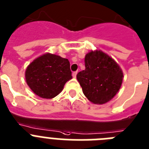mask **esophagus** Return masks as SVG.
I'll use <instances>...</instances> for the list:
<instances>
[{
	"instance_id": "1",
	"label": "esophagus",
	"mask_w": 149,
	"mask_h": 149,
	"mask_svg": "<svg viewBox=\"0 0 149 149\" xmlns=\"http://www.w3.org/2000/svg\"><path fill=\"white\" fill-rule=\"evenodd\" d=\"M77 74V71H75V72H72V77H73V78H76Z\"/></svg>"
}]
</instances>
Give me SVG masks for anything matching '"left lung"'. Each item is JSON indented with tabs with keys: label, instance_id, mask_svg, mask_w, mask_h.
Returning <instances> with one entry per match:
<instances>
[{
	"label": "left lung",
	"instance_id": "obj_1",
	"mask_svg": "<svg viewBox=\"0 0 149 149\" xmlns=\"http://www.w3.org/2000/svg\"><path fill=\"white\" fill-rule=\"evenodd\" d=\"M85 67L77 78L86 98L97 104L109 102L119 91L123 81L119 65L105 53L96 51L86 54Z\"/></svg>",
	"mask_w": 149,
	"mask_h": 149
}]
</instances>
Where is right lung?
Instances as JSON below:
<instances>
[{
    "label": "right lung",
    "mask_w": 149,
    "mask_h": 149,
    "mask_svg": "<svg viewBox=\"0 0 149 149\" xmlns=\"http://www.w3.org/2000/svg\"><path fill=\"white\" fill-rule=\"evenodd\" d=\"M72 77L68 60L51 54L38 57L26 70L28 86L35 94L43 98H54Z\"/></svg>",
    "instance_id": "1"
}]
</instances>
